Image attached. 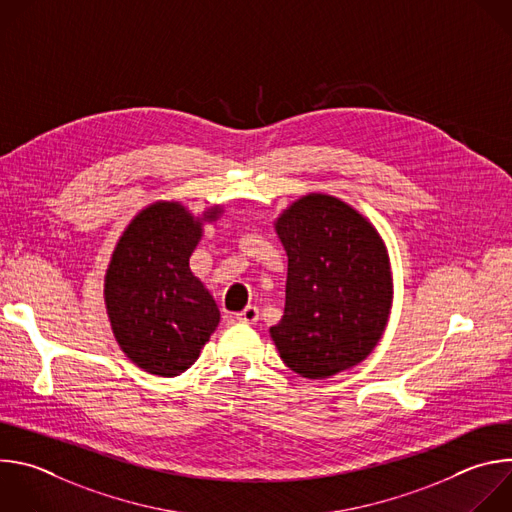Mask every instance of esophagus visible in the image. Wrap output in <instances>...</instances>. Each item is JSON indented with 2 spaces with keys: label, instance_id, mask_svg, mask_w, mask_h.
<instances>
[{
  "label": "esophagus",
  "instance_id": "esophagus-1",
  "mask_svg": "<svg viewBox=\"0 0 512 512\" xmlns=\"http://www.w3.org/2000/svg\"><path fill=\"white\" fill-rule=\"evenodd\" d=\"M235 318H237V322H243V324H253V322H257V318H259V310H257L255 306H247L243 312L235 314Z\"/></svg>",
  "mask_w": 512,
  "mask_h": 512
}]
</instances>
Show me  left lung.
<instances>
[{"label":"left lung","mask_w":512,"mask_h":512,"mask_svg":"<svg viewBox=\"0 0 512 512\" xmlns=\"http://www.w3.org/2000/svg\"><path fill=\"white\" fill-rule=\"evenodd\" d=\"M287 253L285 310L269 334L287 367L328 379L379 344L393 302L387 247L377 229L330 194H306L275 221Z\"/></svg>","instance_id":"1"}]
</instances>
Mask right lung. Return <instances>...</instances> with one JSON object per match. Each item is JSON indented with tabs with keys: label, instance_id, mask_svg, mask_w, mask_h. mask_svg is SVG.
I'll list each match as a JSON object with an SVG mask.
<instances>
[{
	"label": "right lung",
	"instance_id": "obj_1",
	"mask_svg": "<svg viewBox=\"0 0 512 512\" xmlns=\"http://www.w3.org/2000/svg\"><path fill=\"white\" fill-rule=\"evenodd\" d=\"M221 206L194 216L180 202H154L133 216L105 273V306L117 344L139 369L178 377L190 369L221 312L190 271L202 225Z\"/></svg>",
	"mask_w": 512,
	"mask_h": 512
}]
</instances>
